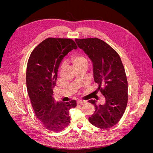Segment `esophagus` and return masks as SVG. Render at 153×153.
Wrapping results in <instances>:
<instances>
[{
	"label": "esophagus",
	"mask_w": 153,
	"mask_h": 153,
	"mask_svg": "<svg viewBox=\"0 0 153 153\" xmlns=\"http://www.w3.org/2000/svg\"><path fill=\"white\" fill-rule=\"evenodd\" d=\"M85 101H84V100H77V103L78 104H83V103H85Z\"/></svg>",
	"instance_id": "34e87169"
}]
</instances>
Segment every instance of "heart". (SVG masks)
<instances>
[{
    "label": "heart",
    "mask_w": 153,
    "mask_h": 153,
    "mask_svg": "<svg viewBox=\"0 0 153 153\" xmlns=\"http://www.w3.org/2000/svg\"><path fill=\"white\" fill-rule=\"evenodd\" d=\"M72 62L74 66H77L80 64H87V60L84 57L80 55H75L72 57Z\"/></svg>",
    "instance_id": "obj_1"
}]
</instances>
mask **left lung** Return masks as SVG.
<instances>
[{"label":"left lung","mask_w":153,"mask_h":153,"mask_svg":"<svg viewBox=\"0 0 153 153\" xmlns=\"http://www.w3.org/2000/svg\"><path fill=\"white\" fill-rule=\"evenodd\" d=\"M75 41L92 62L94 82L105 98L103 104L93 100L88 101L95 108L88 120L100 129L112 127L123 117L128 100V81L121 58L112 47L99 38Z\"/></svg>","instance_id":"8db88e82"}]
</instances>
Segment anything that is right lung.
Returning a JSON list of instances; mask_svg holds the SVG:
<instances>
[{"instance_id": "add662e5", "label": "right lung", "mask_w": 153, "mask_h": 153, "mask_svg": "<svg viewBox=\"0 0 153 153\" xmlns=\"http://www.w3.org/2000/svg\"><path fill=\"white\" fill-rule=\"evenodd\" d=\"M77 48L71 39L49 38L33 49L27 63L26 84L32 107L39 122L51 131L66 128L70 123L69 111L77 105L75 100L56 102L53 98L59 65Z\"/></svg>"}]
</instances>
